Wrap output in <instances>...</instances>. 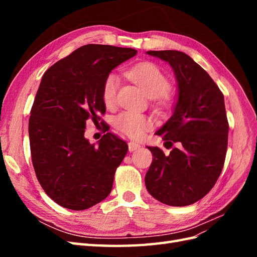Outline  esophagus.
<instances>
[{
  "instance_id": "esophagus-1",
  "label": "esophagus",
  "mask_w": 257,
  "mask_h": 257,
  "mask_svg": "<svg viewBox=\"0 0 257 257\" xmlns=\"http://www.w3.org/2000/svg\"><path fill=\"white\" fill-rule=\"evenodd\" d=\"M139 148H141V145H138V144H136L134 142L128 143V151L130 152H133V151L139 149Z\"/></svg>"
}]
</instances>
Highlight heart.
Returning <instances> with one entry per match:
<instances>
[{"label": "heart", "mask_w": 257, "mask_h": 257, "mask_svg": "<svg viewBox=\"0 0 257 257\" xmlns=\"http://www.w3.org/2000/svg\"><path fill=\"white\" fill-rule=\"evenodd\" d=\"M128 78L139 85L145 94L157 99L160 107H166L170 100V81L162 69L151 62L139 63L126 72ZM119 78L114 74L108 75L103 83L102 97L107 108L115 104L116 92L119 88ZM114 127L132 139H141L148 131L153 127L151 116L135 111H123L113 120Z\"/></svg>", "instance_id": "heart-1"}]
</instances>
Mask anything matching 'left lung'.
Returning a JSON list of instances; mask_svg holds the SVG:
<instances>
[{"label": "left lung", "instance_id": "1", "mask_svg": "<svg viewBox=\"0 0 257 257\" xmlns=\"http://www.w3.org/2000/svg\"><path fill=\"white\" fill-rule=\"evenodd\" d=\"M173 67L178 83L174 113L155 135L168 149L147 147L152 163L145 182L161 203L183 207L196 203L219 179L226 157L228 121L224 96L211 77L188 54L177 50L147 51Z\"/></svg>", "mask_w": 257, "mask_h": 257}]
</instances>
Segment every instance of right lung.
I'll return each mask as SVG.
<instances>
[{"instance_id":"right-lung-1","label":"right lung","mask_w":257,"mask_h":257,"mask_svg":"<svg viewBox=\"0 0 257 257\" xmlns=\"http://www.w3.org/2000/svg\"><path fill=\"white\" fill-rule=\"evenodd\" d=\"M137 50L89 44L44 74L29 120L33 167L46 194L60 206L84 210L104 200L127 144L106 133L98 145L84 138L88 119L100 120L106 107L103 83Z\"/></svg>"}]
</instances>
